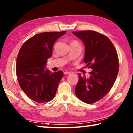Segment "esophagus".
Masks as SVG:
<instances>
[{
	"mask_svg": "<svg viewBox=\"0 0 133 133\" xmlns=\"http://www.w3.org/2000/svg\"><path fill=\"white\" fill-rule=\"evenodd\" d=\"M71 72H68V71H65L64 72V74H65V75H68V74H70Z\"/></svg>",
	"mask_w": 133,
	"mask_h": 133,
	"instance_id": "1",
	"label": "esophagus"
}]
</instances>
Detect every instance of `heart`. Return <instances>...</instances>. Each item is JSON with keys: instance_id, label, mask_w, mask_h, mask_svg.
I'll list each match as a JSON object with an SVG mask.
<instances>
[{"instance_id": "1", "label": "heart", "mask_w": 133, "mask_h": 133, "mask_svg": "<svg viewBox=\"0 0 133 133\" xmlns=\"http://www.w3.org/2000/svg\"><path fill=\"white\" fill-rule=\"evenodd\" d=\"M79 44V43H78L77 41H72V42H71V44Z\"/></svg>"}]
</instances>
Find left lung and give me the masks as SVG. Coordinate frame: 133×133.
Instances as JSON below:
<instances>
[{"instance_id": "8db88e82", "label": "left lung", "mask_w": 133, "mask_h": 133, "mask_svg": "<svg viewBox=\"0 0 133 133\" xmlns=\"http://www.w3.org/2000/svg\"><path fill=\"white\" fill-rule=\"evenodd\" d=\"M72 33L84 44L83 61L92 69L88 78L78 74L75 94L85 103H94L106 96L115 82L119 69L117 51L108 37L99 32L88 30Z\"/></svg>"}]
</instances>
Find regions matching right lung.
Here are the masks:
<instances>
[{"label": "right lung", "instance_id": "1", "mask_svg": "<svg viewBox=\"0 0 133 133\" xmlns=\"http://www.w3.org/2000/svg\"><path fill=\"white\" fill-rule=\"evenodd\" d=\"M44 32L34 35L23 44L16 60L18 82L27 96L37 103L49 102L54 97L64 73L51 72L45 69L48 58L52 55L55 41L65 34Z\"/></svg>", "mask_w": 133, "mask_h": 133}]
</instances>
